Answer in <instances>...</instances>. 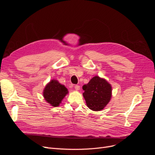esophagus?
Wrapping results in <instances>:
<instances>
[{"label": "esophagus", "instance_id": "obj_1", "mask_svg": "<svg viewBox=\"0 0 155 155\" xmlns=\"http://www.w3.org/2000/svg\"><path fill=\"white\" fill-rule=\"evenodd\" d=\"M74 87H75V88H76V90H77V91H79V89H80V86H79V85H75Z\"/></svg>", "mask_w": 155, "mask_h": 155}]
</instances>
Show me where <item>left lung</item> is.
Wrapping results in <instances>:
<instances>
[{
    "mask_svg": "<svg viewBox=\"0 0 155 155\" xmlns=\"http://www.w3.org/2000/svg\"><path fill=\"white\" fill-rule=\"evenodd\" d=\"M83 94L89 109L101 110L108 104L111 97L112 88L110 84L98 76L94 77L87 85L83 86Z\"/></svg>",
    "mask_w": 155,
    "mask_h": 155,
    "instance_id": "8db88e82",
    "label": "left lung"
}]
</instances>
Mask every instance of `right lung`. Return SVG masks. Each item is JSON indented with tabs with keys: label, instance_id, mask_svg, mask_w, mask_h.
<instances>
[{
	"label": "right lung",
	"instance_id": "add662e5",
	"mask_svg": "<svg viewBox=\"0 0 155 155\" xmlns=\"http://www.w3.org/2000/svg\"><path fill=\"white\" fill-rule=\"evenodd\" d=\"M68 93L67 88L58 81L51 80L46 86L43 96L45 100L53 107H58Z\"/></svg>",
	"mask_w": 155,
	"mask_h": 155
}]
</instances>
